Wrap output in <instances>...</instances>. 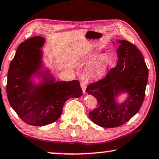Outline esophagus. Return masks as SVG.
Here are the masks:
<instances>
[{"mask_svg":"<svg viewBox=\"0 0 159 159\" xmlns=\"http://www.w3.org/2000/svg\"><path fill=\"white\" fill-rule=\"evenodd\" d=\"M80 87H81V88H82V90H83V94H85L86 93L85 92V90H86V85H85V83H83V82L80 83Z\"/></svg>","mask_w":159,"mask_h":159,"instance_id":"obj_1","label":"esophagus"}]
</instances>
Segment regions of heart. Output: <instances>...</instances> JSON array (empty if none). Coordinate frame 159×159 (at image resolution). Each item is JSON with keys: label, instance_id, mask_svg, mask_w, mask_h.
<instances>
[{"label": "heart", "instance_id": "obj_1", "mask_svg": "<svg viewBox=\"0 0 159 159\" xmlns=\"http://www.w3.org/2000/svg\"><path fill=\"white\" fill-rule=\"evenodd\" d=\"M109 66V61L106 55L99 57L88 66V72L91 76H99L103 74Z\"/></svg>", "mask_w": 159, "mask_h": 159}]
</instances>
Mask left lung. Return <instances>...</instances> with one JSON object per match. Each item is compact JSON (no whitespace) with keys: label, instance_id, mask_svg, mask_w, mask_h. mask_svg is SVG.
Returning <instances> with one entry per match:
<instances>
[{"label":"left lung","instance_id":"obj_1","mask_svg":"<svg viewBox=\"0 0 159 159\" xmlns=\"http://www.w3.org/2000/svg\"><path fill=\"white\" fill-rule=\"evenodd\" d=\"M116 66L85 90L98 99L97 108L89 112L90 119L104 128L118 127L139 111L148 80L147 66L138 48L125 40H116ZM122 93H127V98L119 102L117 99Z\"/></svg>","mask_w":159,"mask_h":159}]
</instances>
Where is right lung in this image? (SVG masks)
Here are the masks:
<instances>
[{
    "label": "right lung",
    "mask_w": 159,
    "mask_h": 159,
    "mask_svg": "<svg viewBox=\"0 0 159 159\" xmlns=\"http://www.w3.org/2000/svg\"><path fill=\"white\" fill-rule=\"evenodd\" d=\"M45 38L35 36L19 45L10 62L7 96L10 106L27 124L43 126L60 117L65 102L80 98V83L56 81L50 69L44 68ZM39 80L35 82L34 79Z\"/></svg>",
    "instance_id": "1"
}]
</instances>
